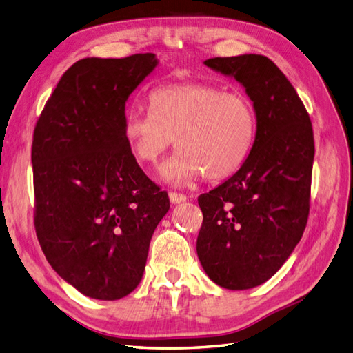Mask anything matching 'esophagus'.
Segmentation results:
<instances>
[{
  "instance_id": "obj_1",
  "label": "esophagus",
  "mask_w": 353,
  "mask_h": 353,
  "mask_svg": "<svg viewBox=\"0 0 353 353\" xmlns=\"http://www.w3.org/2000/svg\"><path fill=\"white\" fill-rule=\"evenodd\" d=\"M170 201L171 204H180V203H185L186 201V195L183 194H177V192H170Z\"/></svg>"
}]
</instances>
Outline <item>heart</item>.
Instances as JSON below:
<instances>
[{"label":"heart","mask_w":353,"mask_h":353,"mask_svg":"<svg viewBox=\"0 0 353 353\" xmlns=\"http://www.w3.org/2000/svg\"><path fill=\"white\" fill-rule=\"evenodd\" d=\"M255 134V108L246 95L200 82L155 89L150 112L131 110L123 123L125 141L140 164L155 165L176 139L179 152L161 168L162 180L173 185L234 174Z\"/></svg>","instance_id":"b5f03b06"}]
</instances>
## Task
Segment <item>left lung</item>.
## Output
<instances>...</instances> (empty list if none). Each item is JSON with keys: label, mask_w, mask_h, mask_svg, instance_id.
Listing matches in <instances>:
<instances>
[{"label": "left lung", "mask_w": 353, "mask_h": 353, "mask_svg": "<svg viewBox=\"0 0 353 353\" xmlns=\"http://www.w3.org/2000/svg\"><path fill=\"white\" fill-rule=\"evenodd\" d=\"M236 79L256 114L248 159L198 196L203 225L196 254L216 285L245 291L263 285L292 254L309 216L313 130L300 97L267 57L245 53L204 61Z\"/></svg>", "instance_id": "1"}]
</instances>
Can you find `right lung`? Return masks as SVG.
<instances>
[{
	"label": "right lung",
	"instance_id": "add662e5",
	"mask_svg": "<svg viewBox=\"0 0 353 353\" xmlns=\"http://www.w3.org/2000/svg\"><path fill=\"white\" fill-rule=\"evenodd\" d=\"M155 53L85 58L61 77L35 125V231L52 268L79 292L114 301L139 286L170 210L123 137L125 104Z\"/></svg>",
	"mask_w": 353,
	"mask_h": 353
}]
</instances>
